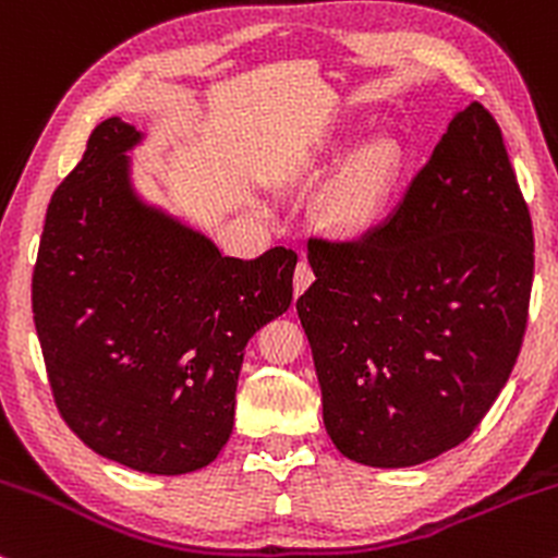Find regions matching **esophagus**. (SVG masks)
<instances>
[{"label": "esophagus", "mask_w": 558, "mask_h": 558, "mask_svg": "<svg viewBox=\"0 0 558 558\" xmlns=\"http://www.w3.org/2000/svg\"><path fill=\"white\" fill-rule=\"evenodd\" d=\"M312 280H315V272H312V265L306 259H301L296 265V272H293V293L301 296V293L306 291V288L312 286Z\"/></svg>", "instance_id": "1"}]
</instances>
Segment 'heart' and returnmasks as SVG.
<instances>
[{
    "instance_id": "b5f03b06",
    "label": "heart",
    "mask_w": 558,
    "mask_h": 558,
    "mask_svg": "<svg viewBox=\"0 0 558 558\" xmlns=\"http://www.w3.org/2000/svg\"><path fill=\"white\" fill-rule=\"evenodd\" d=\"M403 170V149L396 138L377 136L354 151L325 194V215L336 228L360 233L386 213Z\"/></svg>"
}]
</instances>
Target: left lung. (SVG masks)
I'll return each instance as SVG.
<instances>
[{
  "label": "left lung",
  "instance_id": "8db88e82",
  "mask_svg": "<svg viewBox=\"0 0 558 558\" xmlns=\"http://www.w3.org/2000/svg\"><path fill=\"white\" fill-rule=\"evenodd\" d=\"M296 301L325 430L356 464L440 457L514 369L533 288V222L501 128L472 101L396 213L356 241L310 239Z\"/></svg>",
  "mask_w": 558,
  "mask_h": 558
}]
</instances>
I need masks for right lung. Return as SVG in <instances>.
Listing matches in <instances>:
<instances>
[{
  "instance_id": "add662e5",
  "label": "right lung",
  "mask_w": 558,
  "mask_h": 558,
  "mask_svg": "<svg viewBox=\"0 0 558 558\" xmlns=\"http://www.w3.org/2000/svg\"><path fill=\"white\" fill-rule=\"evenodd\" d=\"M138 141L120 118L94 128L49 202L31 301L70 430L131 470L185 475L228 444L243 349L291 306L299 257H222L146 204L125 157Z\"/></svg>"
}]
</instances>
